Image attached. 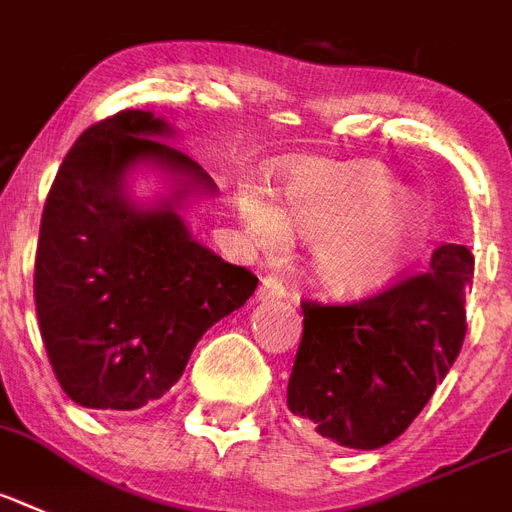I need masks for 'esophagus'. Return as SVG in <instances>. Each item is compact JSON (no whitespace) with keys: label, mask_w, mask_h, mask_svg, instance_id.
<instances>
[{"label":"esophagus","mask_w":512,"mask_h":512,"mask_svg":"<svg viewBox=\"0 0 512 512\" xmlns=\"http://www.w3.org/2000/svg\"><path fill=\"white\" fill-rule=\"evenodd\" d=\"M287 295V287L282 285V280H277L274 274L264 277L259 287V301H280Z\"/></svg>","instance_id":"esophagus-1"}]
</instances>
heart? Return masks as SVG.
Instances as JSON below:
<instances>
[{
    "label": "heart",
    "mask_w": 512,
    "mask_h": 512,
    "mask_svg": "<svg viewBox=\"0 0 512 512\" xmlns=\"http://www.w3.org/2000/svg\"><path fill=\"white\" fill-rule=\"evenodd\" d=\"M274 206L264 190L235 193L240 225L261 251L285 232L311 240L308 272L332 295H369L390 285L429 230V204L398 185L382 162L287 159L274 167Z\"/></svg>",
    "instance_id": "b5f03b06"
}]
</instances>
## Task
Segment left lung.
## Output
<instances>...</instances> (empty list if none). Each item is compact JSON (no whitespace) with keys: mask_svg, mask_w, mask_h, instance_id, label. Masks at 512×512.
Wrapping results in <instances>:
<instances>
[{"mask_svg":"<svg viewBox=\"0 0 512 512\" xmlns=\"http://www.w3.org/2000/svg\"><path fill=\"white\" fill-rule=\"evenodd\" d=\"M471 282V251L447 243L432 253L429 272L371 298L342 306L303 301L287 408L335 445H390L453 369L466 337Z\"/></svg>","mask_w":512,"mask_h":512,"instance_id":"obj_1","label":"left lung"}]
</instances>
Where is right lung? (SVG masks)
Masks as SVG:
<instances>
[{"mask_svg": "<svg viewBox=\"0 0 512 512\" xmlns=\"http://www.w3.org/2000/svg\"><path fill=\"white\" fill-rule=\"evenodd\" d=\"M170 125L122 109L83 130L54 177L41 214L33 298L54 377L96 411L159 400L206 329L248 301L259 277L190 238L175 206L217 185L164 143ZM154 163L178 177L175 199L143 210L124 175Z\"/></svg>", "mask_w": 512, "mask_h": 512, "instance_id": "right-lung-1", "label": "right lung"}]
</instances>
